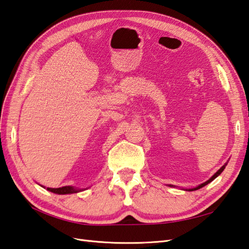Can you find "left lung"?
Returning <instances> with one entry per match:
<instances>
[{
	"label": "left lung",
	"mask_w": 249,
	"mask_h": 249,
	"mask_svg": "<svg viewBox=\"0 0 249 249\" xmlns=\"http://www.w3.org/2000/svg\"><path fill=\"white\" fill-rule=\"evenodd\" d=\"M225 167H226V163H225V165H224L223 167H221L220 169H219V170H217L213 175H212V177L208 179V180H206L205 181V183H203V184H201V185H199V186H197V187H196V188H192V189H187L188 191H195V190H197V189H201V188L202 187H204V186H206V185H207V184H209L210 183V181H212V180H213L215 178H217V177H219V175L224 171V169H225Z\"/></svg>",
	"instance_id": "left-lung-1"
}]
</instances>
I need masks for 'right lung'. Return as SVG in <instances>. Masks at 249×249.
I'll use <instances>...</instances> for the list:
<instances>
[{
    "label": "right lung",
    "instance_id": "1",
    "mask_svg": "<svg viewBox=\"0 0 249 249\" xmlns=\"http://www.w3.org/2000/svg\"><path fill=\"white\" fill-rule=\"evenodd\" d=\"M48 191L57 193V195H70V193H76L81 191V189H76L71 186H64L61 188H47Z\"/></svg>",
    "mask_w": 249,
    "mask_h": 249
}]
</instances>
